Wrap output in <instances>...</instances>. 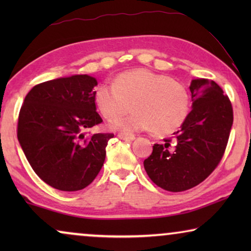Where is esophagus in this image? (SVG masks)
Returning a JSON list of instances; mask_svg holds the SVG:
<instances>
[{
    "label": "esophagus",
    "mask_w": 251,
    "mask_h": 251,
    "mask_svg": "<svg viewBox=\"0 0 251 251\" xmlns=\"http://www.w3.org/2000/svg\"><path fill=\"white\" fill-rule=\"evenodd\" d=\"M118 137L123 140H133L136 138V136L132 135V133H126V132L118 133Z\"/></svg>",
    "instance_id": "obj_1"
}]
</instances>
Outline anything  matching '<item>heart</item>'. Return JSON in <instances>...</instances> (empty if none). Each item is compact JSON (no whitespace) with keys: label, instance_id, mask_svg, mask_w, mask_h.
I'll use <instances>...</instances> for the list:
<instances>
[{"label":"heart","instance_id":"heart-1","mask_svg":"<svg viewBox=\"0 0 251 251\" xmlns=\"http://www.w3.org/2000/svg\"><path fill=\"white\" fill-rule=\"evenodd\" d=\"M94 100L108 120L125 114L132 104L135 113L111 122L112 128L123 131L152 129L168 135L184 125L191 111V95L184 84L145 68L123 72L112 84L98 85Z\"/></svg>","mask_w":251,"mask_h":251}]
</instances>
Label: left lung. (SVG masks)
<instances>
[{
    "mask_svg": "<svg viewBox=\"0 0 251 251\" xmlns=\"http://www.w3.org/2000/svg\"><path fill=\"white\" fill-rule=\"evenodd\" d=\"M192 111L180 130L162 144H154L144 161L154 184L183 192L202 183L221 162L233 125L229 98L215 81L192 80Z\"/></svg>",
    "mask_w": 251,
    "mask_h": 251,
    "instance_id": "1",
    "label": "left lung"
}]
</instances>
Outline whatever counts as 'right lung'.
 Listing matches in <instances>:
<instances>
[{"instance_id": "add662e5", "label": "right lung", "mask_w": 251, "mask_h": 251, "mask_svg": "<svg viewBox=\"0 0 251 251\" xmlns=\"http://www.w3.org/2000/svg\"><path fill=\"white\" fill-rule=\"evenodd\" d=\"M96 85L89 75L42 82L30 89L20 108V146L37 176L59 191H80L91 184L114 137L89 133L102 122L96 112Z\"/></svg>"}]
</instances>
